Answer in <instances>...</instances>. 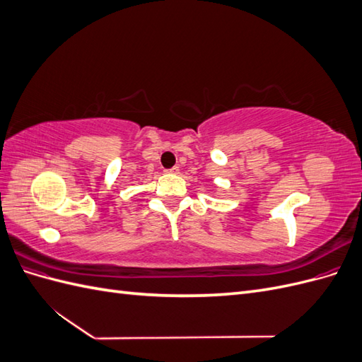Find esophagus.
<instances>
[{"label":"esophagus","mask_w":362,"mask_h":362,"mask_svg":"<svg viewBox=\"0 0 362 362\" xmlns=\"http://www.w3.org/2000/svg\"><path fill=\"white\" fill-rule=\"evenodd\" d=\"M166 172H168V173H173V175H177V173H180V168L175 166V168H172V169H168Z\"/></svg>","instance_id":"obj_1"}]
</instances>
